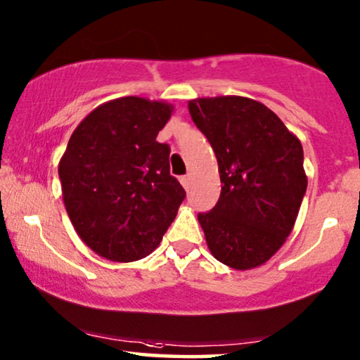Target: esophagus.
Segmentation results:
<instances>
[{"instance_id":"obj_1","label":"esophagus","mask_w":360,"mask_h":360,"mask_svg":"<svg viewBox=\"0 0 360 360\" xmlns=\"http://www.w3.org/2000/svg\"><path fill=\"white\" fill-rule=\"evenodd\" d=\"M180 184L184 185V188H185V190H188V186H190V175H184V176H180Z\"/></svg>"}]
</instances>
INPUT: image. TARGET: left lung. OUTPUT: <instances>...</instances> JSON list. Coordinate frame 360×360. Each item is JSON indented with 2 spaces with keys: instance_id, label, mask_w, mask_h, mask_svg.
Here are the masks:
<instances>
[{
  "instance_id": "obj_1",
  "label": "left lung",
  "mask_w": 360,
  "mask_h": 360,
  "mask_svg": "<svg viewBox=\"0 0 360 360\" xmlns=\"http://www.w3.org/2000/svg\"><path fill=\"white\" fill-rule=\"evenodd\" d=\"M218 160L221 193L198 221L208 250L233 269H253L281 248L307 188L300 139L258 101L241 96L188 102Z\"/></svg>"
}]
</instances>
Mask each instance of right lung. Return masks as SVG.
Returning a JSON list of instances; mask_svg holds the SVG:
<instances>
[{"instance_id": "right-lung-1", "label": "right lung", "mask_w": 360, "mask_h": 360, "mask_svg": "<svg viewBox=\"0 0 360 360\" xmlns=\"http://www.w3.org/2000/svg\"><path fill=\"white\" fill-rule=\"evenodd\" d=\"M174 105L127 96L96 107L59 160L74 230L102 258L130 263L157 248L185 198L170 175V147L157 142Z\"/></svg>"}]
</instances>
